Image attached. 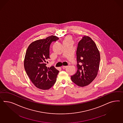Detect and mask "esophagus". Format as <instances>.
<instances>
[{
	"label": "esophagus",
	"instance_id": "obj_1",
	"mask_svg": "<svg viewBox=\"0 0 123 123\" xmlns=\"http://www.w3.org/2000/svg\"><path fill=\"white\" fill-rule=\"evenodd\" d=\"M67 67H68V66H63V67H62V68H63V69H65V68H66Z\"/></svg>",
	"mask_w": 123,
	"mask_h": 123
}]
</instances>
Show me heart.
<instances>
[{
  "instance_id": "b5f03b06",
  "label": "heart",
  "mask_w": 123,
  "mask_h": 123,
  "mask_svg": "<svg viewBox=\"0 0 123 123\" xmlns=\"http://www.w3.org/2000/svg\"><path fill=\"white\" fill-rule=\"evenodd\" d=\"M72 40V37L71 36H67V37H66L64 39V42L71 41Z\"/></svg>"
}]
</instances>
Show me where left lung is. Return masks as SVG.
<instances>
[{"label":"left lung","mask_w":123,"mask_h":123,"mask_svg":"<svg viewBox=\"0 0 123 123\" xmlns=\"http://www.w3.org/2000/svg\"><path fill=\"white\" fill-rule=\"evenodd\" d=\"M76 55L78 70L71 76V80L79 86H87L97 77L100 61V52L93 40L85 36L78 43Z\"/></svg>","instance_id":"1"}]
</instances>
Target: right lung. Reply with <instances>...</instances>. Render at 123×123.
Returning <instances> with one entry per match:
<instances>
[{"label":"right lung","instance_id":"obj_1","mask_svg":"<svg viewBox=\"0 0 123 123\" xmlns=\"http://www.w3.org/2000/svg\"><path fill=\"white\" fill-rule=\"evenodd\" d=\"M59 39L51 36L30 44L26 50L24 65L26 74L37 87L42 90L50 88L55 83L59 71L52 66H46L49 59V47L52 42Z\"/></svg>","mask_w":123,"mask_h":123}]
</instances>
